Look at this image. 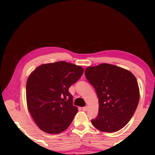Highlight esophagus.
Listing matches in <instances>:
<instances>
[{
    "instance_id": "1",
    "label": "esophagus",
    "mask_w": 155,
    "mask_h": 155,
    "mask_svg": "<svg viewBox=\"0 0 155 155\" xmlns=\"http://www.w3.org/2000/svg\"><path fill=\"white\" fill-rule=\"evenodd\" d=\"M81 109H82L84 111H87L88 107H87V106H84V107H82V108H81Z\"/></svg>"
}]
</instances>
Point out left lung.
I'll return each instance as SVG.
<instances>
[{"label":"left lung","mask_w":155,"mask_h":155,"mask_svg":"<svg viewBox=\"0 0 155 155\" xmlns=\"http://www.w3.org/2000/svg\"><path fill=\"white\" fill-rule=\"evenodd\" d=\"M85 76L98 97V114L92 125L105 133L124 127L136 111L140 97L138 81L128 70L102 63L89 66Z\"/></svg>","instance_id":"obj_1"}]
</instances>
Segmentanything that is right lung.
Segmentation results:
<instances>
[{
	"label": "right lung",
	"instance_id": "right-lung-1",
	"mask_svg": "<svg viewBox=\"0 0 155 155\" xmlns=\"http://www.w3.org/2000/svg\"><path fill=\"white\" fill-rule=\"evenodd\" d=\"M83 68L65 61L39 65L26 84L28 109L44 132L58 134L70 126L78 111L68 88L81 77Z\"/></svg>",
	"mask_w": 155,
	"mask_h": 155
}]
</instances>
